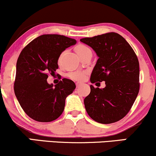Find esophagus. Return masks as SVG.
<instances>
[{"label":"esophagus","mask_w":156,"mask_h":156,"mask_svg":"<svg viewBox=\"0 0 156 156\" xmlns=\"http://www.w3.org/2000/svg\"><path fill=\"white\" fill-rule=\"evenodd\" d=\"M82 84H83V83H81V82H77V83H76V87H80V86L82 85Z\"/></svg>","instance_id":"esophagus-1"}]
</instances>
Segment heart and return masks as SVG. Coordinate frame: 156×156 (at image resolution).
Wrapping results in <instances>:
<instances>
[{
	"mask_svg": "<svg viewBox=\"0 0 156 156\" xmlns=\"http://www.w3.org/2000/svg\"><path fill=\"white\" fill-rule=\"evenodd\" d=\"M75 51L76 53L79 55L80 57L83 56V55L87 54V53L92 52L91 49L88 46L85 45L83 44H78L75 47ZM69 78H71L73 80H83L84 78V73L81 72H74L70 73L69 75Z\"/></svg>",
	"mask_w": 156,
	"mask_h": 156,
	"instance_id": "1",
	"label": "heart"
}]
</instances>
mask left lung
<instances>
[{"label":"left lung","instance_id":"obj_1","mask_svg":"<svg viewBox=\"0 0 156 156\" xmlns=\"http://www.w3.org/2000/svg\"><path fill=\"white\" fill-rule=\"evenodd\" d=\"M80 41L90 46L98 56L91 83H105L103 89L90 85L91 92L84 99L87 114L102 124L120 120L129 112L139 91V64L135 52L114 32Z\"/></svg>","mask_w":156,"mask_h":156}]
</instances>
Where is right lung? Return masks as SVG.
<instances>
[{
	"label": "right lung",
	"mask_w": 156,
	"mask_h": 156,
	"mask_svg": "<svg viewBox=\"0 0 156 156\" xmlns=\"http://www.w3.org/2000/svg\"><path fill=\"white\" fill-rule=\"evenodd\" d=\"M76 40L63 35L44 34L23 49L16 66L15 94L26 114L37 122H48L63 112L66 98L76 89L73 80L63 78L49 84L48 73L54 74L58 60L66 48Z\"/></svg>",
	"instance_id": "right-lung-1"
}]
</instances>
